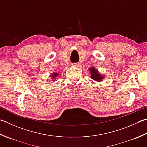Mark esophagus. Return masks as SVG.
Instances as JSON below:
<instances>
[{"label": "esophagus", "mask_w": 147, "mask_h": 147, "mask_svg": "<svg viewBox=\"0 0 147 147\" xmlns=\"http://www.w3.org/2000/svg\"><path fill=\"white\" fill-rule=\"evenodd\" d=\"M71 66H73V67H76V66H78V64H76V63H73V64H71Z\"/></svg>", "instance_id": "1"}]
</instances>
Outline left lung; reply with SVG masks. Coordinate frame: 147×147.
<instances>
[{
    "instance_id": "obj_1",
    "label": "left lung",
    "mask_w": 147,
    "mask_h": 147,
    "mask_svg": "<svg viewBox=\"0 0 147 147\" xmlns=\"http://www.w3.org/2000/svg\"><path fill=\"white\" fill-rule=\"evenodd\" d=\"M90 71L91 73L92 79H93L95 81L99 82L102 81L104 76H103V75H100L97 69H96L94 67H92L90 68Z\"/></svg>"
}]
</instances>
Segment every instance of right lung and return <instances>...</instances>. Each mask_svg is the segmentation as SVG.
Here are the masks:
<instances>
[{"instance_id":"obj_1","label":"right lung","mask_w":147,"mask_h":147,"mask_svg":"<svg viewBox=\"0 0 147 147\" xmlns=\"http://www.w3.org/2000/svg\"><path fill=\"white\" fill-rule=\"evenodd\" d=\"M58 74H59V72L58 73H54V74H52L51 75V76L52 77V79H53V78H56V76H57V75H58ZM54 81V80H53Z\"/></svg>"}]
</instances>
